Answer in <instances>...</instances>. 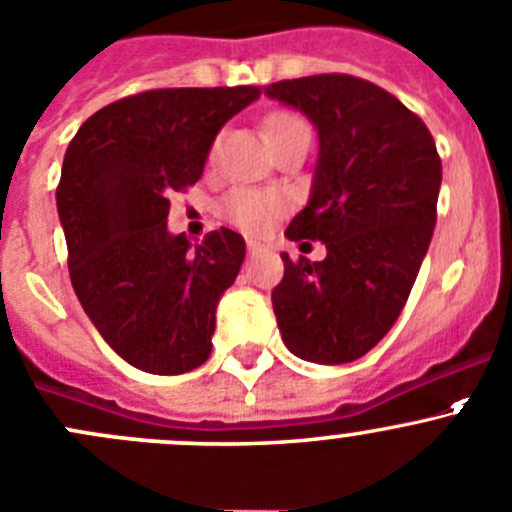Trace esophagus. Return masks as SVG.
I'll return each mask as SVG.
<instances>
[{"instance_id": "obj_1", "label": "esophagus", "mask_w": 512, "mask_h": 512, "mask_svg": "<svg viewBox=\"0 0 512 512\" xmlns=\"http://www.w3.org/2000/svg\"><path fill=\"white\" fill-rule=\"evenodd\" d=\"M247 250H250V255H262V252H270V245L260 240H247Z\"/></svg>"}]
</instances>
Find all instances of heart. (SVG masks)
Returning a JSON list of instances; mask_svg holds the SVG:
<instances>
[{
  "instance_id": "1",
  "label": "heart",
  "mask_w": 512,
  "mask_h": 512,
  "mask_svg": "<svg viewBox=\"0 0 512 512\" xmlns=\"http://www.w3.org/2000/svg\"><path fill=\"white\" fill-rule=\"evenodd\" d=\"M297 122H302L297 114L277 112L267 119V132L280 130V127H290V124ZM285 210V197L277 195V192L255 190V187H237V190H232L225 200V215L245 232H265Z\"/></svg>"
}]
</instances>
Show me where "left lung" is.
Instances as JSON below:
<instances>
[{"mask_svg":"<svg viewBox=\"0 0 512 512\" xmlns=\"http://www.w3.org/2000/svg\"><path fill=\"white\" fill-rule=\"evenodd\" d=\"M267 97L317 127L320 157L287 240L325 242L327 257L292 262L272 310L292 355L342 365L370 352L403 312L438 220L443 165L423 119L350 74L267 84Z\"/></svg>","mask_w":512,"mask_h":512,"instance_id":"left-lung-1","label":"left lung"}]
</instances>
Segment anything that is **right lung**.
Returning a JSON list of instances; mask_svg holds the SVG:
<instances>
[{"instance_id":"1","label":"right lung","mask_w":512,"mask_h":512,"mask_svg":"<svg viewBox=\"0 0 512 512\" xmlns=\"http://www.w3.org/2000/svg\"><path fill=\"white\" fill-rule=\"evenodd\" d=\"M260 92L150 89L94 112L69 142L57 185L69 280L104 342L137 370L182 375L210 357L245 240L220 227L190 250L167 230V197L200 180L217 132Z\"/></svg>"}]
</instances>
